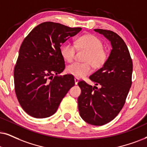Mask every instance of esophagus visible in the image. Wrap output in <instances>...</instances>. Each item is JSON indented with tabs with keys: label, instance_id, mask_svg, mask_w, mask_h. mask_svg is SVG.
Listing matches in <instances>:
<instances>
[{
	"label": "esophagus",
	"instance_id": "1",
	"mask_svg": "<svg viewBox=\"0 0 147 147\" xmlns=\"http://www.w3.org/2000/svg\"><path fill=\"white\" fill-rule=\"evenodd\" d=\"M79 78H77V77L75 78V85H77V83H78V82H79Z\"/></svg>",
	"mask_w": 147,
	"mask_h": 147
}]
</instances>
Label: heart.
<instances>
[{"mask_svg": "<svg viewBox=\"0 0 147 147\" xmlns=\"http://www.w3.org/2000/svg\"><path fill=\"white\" fill-rule=\"evenodd\" d=\"M75 45L71 42H66L61 49V53L65 60L72 62L74 60L77 46L80 50L87 51L85 55V62H74L68 65L66 71L70 75L77 78H81L90 73L92 65L94 68L102 67L107 61L109 54L107 50L103 48L102 40L97 36L92 34H85L79 37Z\"/></svg>", "mask_w": 147, "mask_h": 147, "instance_id": "b5f03b06", "label": "heart"}]
</instances>
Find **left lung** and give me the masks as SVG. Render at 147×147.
<instances>
[{"mask_svg":"<svg viewBox=\"0 0 147 147\" xmlns=\"http://www.w3.org/2000/svg\"><path fill=\"white\" fill-rule=\"evenodd\" d=\"M111 41L113 49L107 61L90 79L99 89L84 81L78 83L81 90L78 98L81 117L91 125H102L116 117L125 105L131 85L133 64L129 50L119 35L111 30L94 29Z\"/></svg>","mask_w":147,"mask_h":147,"instance_id":"8db88e82","label":"left lung"}]
</instances>
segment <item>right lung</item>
<instances>
[{
    "label": "right lung",
    "instance_id": "obj_1",
    "mask_svg": "<svg viewBox=\"0 0 147 147\" xmlns=\"http://www.w3.org/2000/svg\"><path fill=\"white\" fill-rule=\"evenodd\" d=\"M81 30L46 22L24 39L14 68V85L18 102L27 114L40 119L51 116L75 85L72 75H58L65 68L60 47Z\"/></svg>",
    "mask_w": 147,
    "mask_h": 147
}]
</instances>
